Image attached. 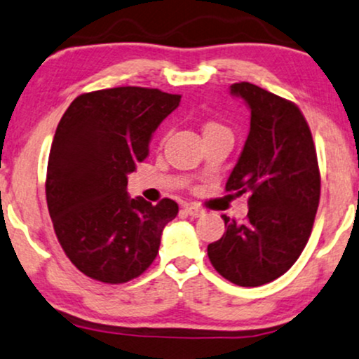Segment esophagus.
Listing matches in <instances>:
<instances>
[{
	"mask_svg": "<svg viewBox=\"0 0 359 359\" xmlns=\"http://www.w3.org/2000/svg\"><path fill=\"white\" fill-rule=\"evenodd\" d=\"M184 212L187 215H191V217H201V215L204 214V210H202L201 207H197V205H185Z\"/></svg>",
	"mask_w": 359,
	"mask_h": 359,
	"instance_id": "esophagus-1",
	"label": "esophagus"
}]
</instances>
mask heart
<instances>
[{
    "mask_svg": "<svg viewBox=\"0 0 359 359\" xmlns=\"http://www.w3.org/2000/svg\"><path fill=\"white\" fill-rule=\"evenodd\" d=\"M217 128H224V127H222V125L215 123V122H209V123H205L204 133H205V132H210V130H217Z\"/></svg>",
    "mask_w": 359,
    "mask_h": 359,
    "instance_id": "b5f03b06",
    "label": "heart"
}]
</instances>
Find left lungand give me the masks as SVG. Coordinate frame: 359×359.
I'll return each mask as SVG.
<instances>
[{
	"mask_svg": "<svg viewBox=\"0 0 359 359\" xmlns=\"http://www.w3.org/2000/svg\"><path fill=\"white\" fill-rule=\"evenodd\" d=\"M231 93L250 109V130L226 192L249 196L244 222L222 215L227 231L207 245L210 262L237 286L278 279L297 261L313 231L321 194L316 149L292 102L241 81Z\"/></svg>",
	"mask_w": 359,
	"mask_h": 359,
	"instance_id": "1",
	"label": "left lung"
}]
</instances>
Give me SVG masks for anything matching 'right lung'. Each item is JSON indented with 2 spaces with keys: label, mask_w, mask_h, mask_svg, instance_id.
Returning a JSON list of instances; mask_svg holds the SVG:
<instances>
[{
  "label": "right lung",
  "mask_w": 359,
  "mask_h": 359,
  "mask_svg": "<svg viewBox=\"0 0 359 359\" xmlns=\"http://www.w3.org/2000/svg\"><path fill=\"white\" fill-rule=\"evenodd\" d=\"M180 95L142 86L76 97L56 127L46 170V204L72 264L100 283L122 284L149 269L177 202L130 198L127 175L149 155L152 133Z\"/></svg>",
  "instance_id": "1"
}]
</instances>
